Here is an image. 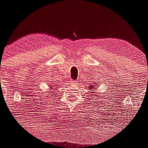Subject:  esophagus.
<instances>
[{
    "label": "esophagus",
    "instance_id": "34e87169",
    "mask_svg": "<svg viewBox=\"0 0 148 148\" xmlns=\"http://www.w3.org/2000/svg\"><path fill=\"white\" fill-rule=\"evenodd\" d=\"M71 84L74 85H77L78 84V81H71Z\"/></svg>",
    "mask_w": 148,
    "mask_h": 148
}]
</instances>
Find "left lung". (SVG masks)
Instances as JSON below:
<instances>
[{
  "mask_svg": "<svg viewBox=\"0 0 148 148\" xmlns=\"http://www.w3.org/2000/svg\"><path fill=\"white\" fill-rule=\"evenodd\" d=\"M96 85H97V83H95V84H94V85L91 84L90 86H88V88L91 90V91H89V93H88V94H89L90 96H91V95H93V94H94V90L93 89L94 88V87L95 88H97V87H96Z\"/></svg>",
  "mask_w": 148,
  "mask_h": 148,
  "instance_id": "obj_1",
  "label": "left lung"
}]
</instances>
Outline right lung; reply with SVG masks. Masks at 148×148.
<instances>
[{
  "label": "right lung",
  "mask_w": 148,
  "mask_h": 148,
  "mask_svg": "<svg viewBox=\"0 0 148 148\" xmlns=\"http://www.w3.org/2000/svg\"><path fill=\"white\" fill-rule=\"evenodd\" d=\"M53 86H54V85H53ZM49 86V88H50V89H52V88H53L52 86Z\"/></svg>",
  "instance_id": "obj_1"
}]
</instances>
